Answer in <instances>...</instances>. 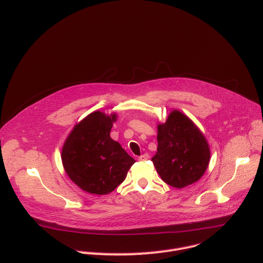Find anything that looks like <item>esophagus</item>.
Wrapping results in <instances>:
<instances>
[{
	"instance_id": "obj_1",
	"label": "esophagus",
	"mask_w": 263,
	"mask_h": 263,
	"mask_svg": "<svg viewBox=\"0 0 263 263\" xmlns=\"http://www.w3.org/2000/svg\"><path fill=\"white\" fill-rule=\"evenodd\" d=\"M148 158H149L148 154H147V153H144V154H142L141 156L138 157V160H139V161H144V160H147Z\"/></svg>"
}]
</instances>
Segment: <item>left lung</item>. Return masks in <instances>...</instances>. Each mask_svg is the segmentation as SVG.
Returning <instances> with one entry per match:
<instances>
[{
  "mask_svg": "<svg viewBox=\"0 0 263 263\" xmlns=\"http://www.w3.org/2000/svg\"><path fill=\"white\" fill-rule=\"evenodd\" d=\"M157 153L152 158L161 179L176 189L197 182L207 170L210 151L197 126L175 110L158 126Z\"/></svg>",
  "mask_w": 263,
  "mask_h": 263,
  "instance_id": "left-lung-1",
  "label": "left lung"
}]
</instances>
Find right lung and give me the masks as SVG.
<instances>
[{
    "mask_svg": "<svg viewBox=\"0 0 263 263\" xmlns=\"http://www.w3.org/2000/svg\"><path fill=\"white\" fill-rule=\"evenodd\" d=\"M116 118L92 112L74 126L63 145L61 159L66 174L87 193L106 195L115 191L135 162L110 137Z\"/></svg>",
    "mask_w": 263,
    "mask_h": 263,
    "instance_id": "add662e5",
    "label": "right lung"
}]
</instances>
